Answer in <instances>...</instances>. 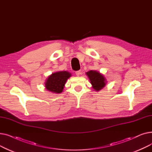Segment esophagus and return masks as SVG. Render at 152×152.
I'll return each instance as SVG.
<instances>
[{"mask_svg":"<svg viewBox=\"0 0 152 152\" xmlns=\"http://www.w3.org/2000/svg\"><path fill=\"white\" fill-rule=\"evenodd\" d=\"M81 71L80 70H79V71H76V72H75V73H76V76H79L81 75Z\"/></svg>","mask_w":152,"mask_h":152,"instance_id":"1","label":"esophagus"}]
</instances>
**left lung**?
<instances>
[{"label": "left lung", "instance_id": "left-lung-1", "mask_svg": "<svg viewBox=\"0 0 152 152\" xmlns=\"http://www.w3.org/2000/svg\"><path fill=\"white\" fill-rule=\"evenodd\" d=\"M86 75L89 77L93 88L97 91L103 89L105 86V78L102 75L96 71H89Z\"/></svg>", "mask_w": 152, "mask_h": 152}]
</instances>
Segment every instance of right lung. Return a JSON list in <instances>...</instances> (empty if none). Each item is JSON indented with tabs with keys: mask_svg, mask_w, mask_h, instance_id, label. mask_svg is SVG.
Here are the masks:
<instances>
[{
	"mask_svg": "<svg viewBox=\"0 0 152 152\" xmlns=\"http://www.w3.org/2000/svg\"><path fill=\"white\" fill-rule=\"evenodd\" d=\"M71 74L67 71H59L50 75L45 82L46 89L53 93H61Z\"/></svg>",
	"mask_w": 152,
	"mask_h": 152,
	"instance_id": "obj_1",
	"label": "right lung"
}]
</instances>
